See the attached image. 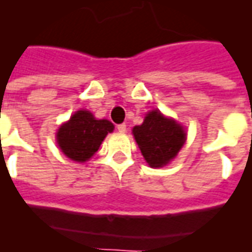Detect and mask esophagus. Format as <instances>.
Segmentation results:
<instances>
[{
  "instance_id": "obj_1",
  "label": "esophagus",
  "mask_w": 252,
  "mask_h": 252,
  "mask_svg": "<svg viewBox=\"0 0 252 252\" xmlns=\"http://www.w3.org/2000/svg\"><path fill=\"white\" fill-rule=\"evenodd\" d=\"M117 130H118V132H121V134H124V132H126L127 127H126V125L125 124H121L117 126Z\"/></svg>"
}]
</instances>
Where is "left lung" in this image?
I'll return each instance as SVG.
<instances>
[{"instance_id": "1", "label": "left lung", "mask_w": 252, "mask_h": 252, "mask_svg": "<svg viewBox=\"0 0 252 252\" xmlns=\"http://www.w3.org/2000/svg\"><path fill=\"white\" fill-rule=\"evenodd\" d=\"M132 134L144 160L153 168L168 164L187 140L185 128L159 110L148 112L143 124L134 126Z\"/></svg>"}]
</instances>
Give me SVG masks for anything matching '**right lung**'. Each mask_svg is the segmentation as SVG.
<instances>
[{"label":"right lung","instance_id":"add662e5","mask_svg":"<svg viewBox=\"0 0 252 252\" xmlns=\"http://www.w3.org/2000/svg\"><path fill=\"white\" fill-rule=\"evenodd\" d=\"M114 125L108 120H95L89 110H77L56 132L62 153L71 160L85 163L97 151Z\"/></svg>","mask_w":252,"mask_h":252}]
</instances>
